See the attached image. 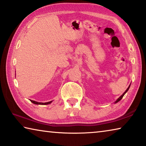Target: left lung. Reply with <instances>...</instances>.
Instances as JSON below:
<instances>
[{
  "instance_id": "obj_1",
  "label": "left lung",
  "mask_w": 146,
  "mask_h": 146,
  "mask_svg": "<svg viewBox=\"0 0 146 146\" xmlns=\"http://www.w3.org/2000/svg\"><path fill=\"white\" fill-rule=\"evenodd\" d=\"M129 87H130V85L129 86V87H128V88H127V90H125V92H124V93H123L122 94V95H121V96H120V97L119 98H118V99H117V100H116V101H115V104H116V103H117L118 102H119V101H120V100L121 99H122V98H123V95H125V93H126L127 92V91H128V90H129Z\"/></svg>"
}]
</instances>
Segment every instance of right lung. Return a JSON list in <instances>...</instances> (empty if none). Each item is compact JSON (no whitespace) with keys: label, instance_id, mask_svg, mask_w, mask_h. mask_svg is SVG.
<instances>
[{"label":"right lung","instance_id":"add662e5","mask_svg":"<svg viewBox=\"0 0 146 146\" xmlns=\"http://www.w3.org/2000/svg\"><path fill=\"white\" fill-rule=\"evenodd\" d=\"M31 102L32 103L35 104H40V105H47V104H51L52 102V101H50V102H45V103H43V102H36V101H34V100H30Z\"/></svg>","mask_w":146,"mask_h":146}]
</instances>
